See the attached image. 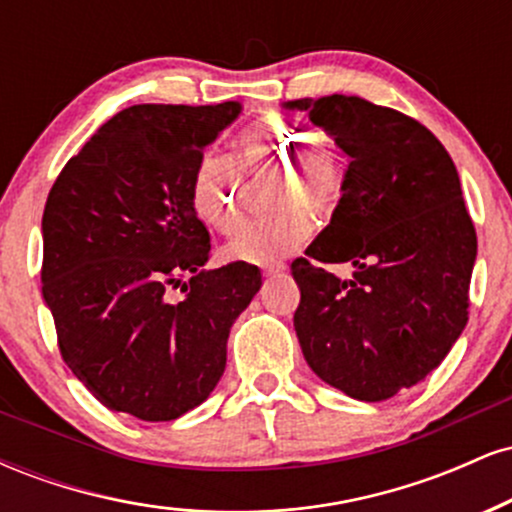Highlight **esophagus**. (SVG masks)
I'll return each mask as SVG.
<instances>
[{
	"label": "esophagus",
	"mask_w": 512,
	"mask_h": 512,
	"mask_svg": "<svg viewBox=\"0 0 512 512\" xmlns=\"http://www.w3.org/2000/svg\"><path fill=\"white\" fill-rule=\"evenodd\" d=\"M286 272V264L284 262H267L262 264V274L264 276H274V274H281Z\"/></svg>",
	"instance_id": "34e87169"
}]
</instances>
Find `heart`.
Masks as SVG:
<instances>
[{
	"mask_svg": "<svg viewBox=\"0 0 512 512\" xmlns=\"http://www.w3.org/2000/svg\"><path fill=\"white\" fill-rule=\"evenodd\" d=\"M240 154L252 166L279 168L272 219L250 221L226 243L228 260L267 264L289 255L310 233L308 209L327 216L342 195V168L332 151L315 146V137L286 117H264L240 137ZM190 199L197 216L219 231H233L243 219V180L228 156L209 151L197 161L190 178Z\"/></svg>",
	"mask_w": 512,
	"mask_h": 512,
	"instance_id": "heart-1",
	"label": "heart"
}]
</instances>
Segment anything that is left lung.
I'll return each mask as SVG.
<instances>
[{
	"mask_svg": "<svg viewBox=\"0 0 512 512\" xmlns=\"http://www.w3.org/2000/svg\"><path fill=\"white\" fill-rule=\"evenodd\" d=\"M351 158L330 226L291 264L293 315L317 378L383 402L440 366L467 325L477 231L445 146L414 117L358 96L301 98ZM351 261L339 280L325 263Z\"/></svg>",
	"mask_w": 512,
	"mask_h": 512,
	"instance_id": "obj_1",
	"label": "left lung"
}]
</instances>
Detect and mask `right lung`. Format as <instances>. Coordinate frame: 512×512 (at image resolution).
I'll return each mask as SVG.
<instances>
[{"instance_id": "obj_1", "label": "right lung", "mask_w": 512, "mask_h": 512, "mask_svg": "<svg viewBox=\"0 0 512 512\" xmlns=\"http://www.w3.org/2000/svg\"><path fill=\"white\" fill-rule=\"evenodd\" d=\"M240 110L236 101L132 105L52 185L43 298L64 363L108 409L173 421L221 380L228 334L262 274L248 262L204 269L211 243L190 178Z\"/></svg>"}]
</instances>
